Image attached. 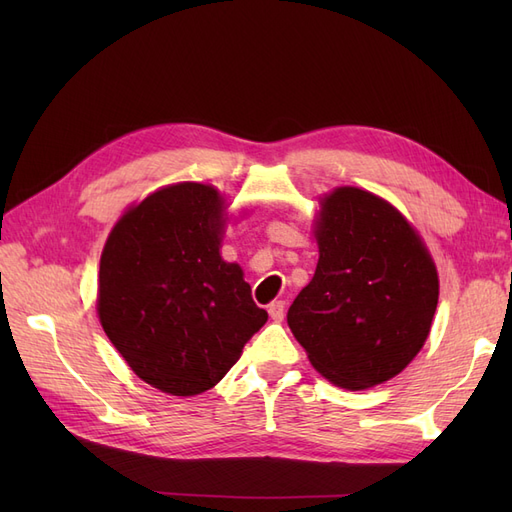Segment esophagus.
<instances>
[{
    "label": "esophagus",
    "instance_id": "esophagus-1",
    "mask_svg": "<svg viewBox=\"0 0 512 512\" xmlns=\"http://www.w3.org/2000/svg\"><path fill=\"white\" fill-rule=\"evenodd\" d=\"M284 309H286V303H284V301H273V303L269 305V316H271V320L282 322V320H284Z\"/></svg>",
    "mask_w": 512,
    "mask_h": 512
}]
</instances>
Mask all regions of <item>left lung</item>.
I'll list each match as a JSON object with an SVG mask.
<instances>
[{"instance_id":"8db88e82","label":"left lung","mask_w":512,"mask_h":512,"mask_svg":"<svg viewBox=\"0 0 512 512\" xmlns=\"http://www.w3.org/2000/svg\"><path fill=\"white\" fill-rule=\"evenodd\" d=\"M316 273L288 309V327L320 374L359 391L391 380L423 348L438 273L393 205L359 188L322 200Z\"/></svg>"}]
</instances>
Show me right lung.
Instances as JSON below:
<instances>
[{
	"label": "right lung",
	"instance_id": "1",
	"mask_svg": "<svg viewBox=\"0 0 512 512\" xmlns=\"http://www.w3.org/2000/svg\"><path fill=\"white\" fill-rule=\"evenodd\" d=\"M222 198L168 185L115 224L100 258L102 329L138 378L188 397L239 361L269 314L235 262L220 256Z\"/></svg>",
	"mask_w": 512,
	"mask_h": 512
}]
</instances>
